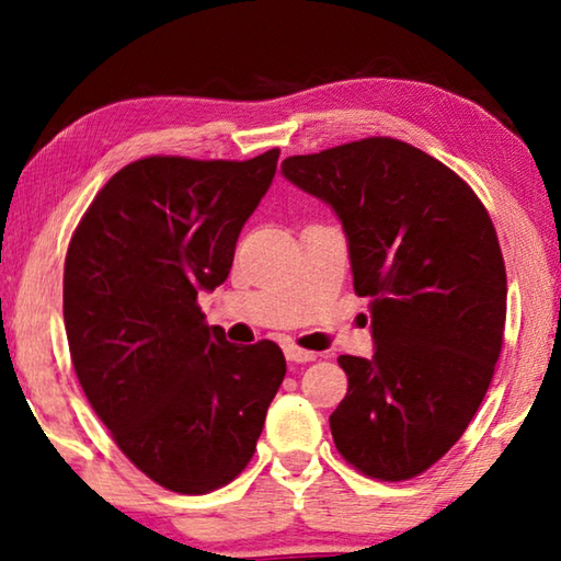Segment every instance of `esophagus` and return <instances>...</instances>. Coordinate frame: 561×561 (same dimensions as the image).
Instances as JSON below:
<instances>
[{"mask_svg":"<svg viewBox=\"0 0 561 561\" xmlns=\"http://www.w3.org/2000/svg\"><path fill=\"white\" fill-rule=\"evenodd\" d=\"M284 356H287L289 360H294V364H309V360H317L319 358V354H314V351L299 348V346H294V344L284 346Z\"/></svg>","mask_w":561,"mask_h":561,"instance_id":"esophagus-1","label":"esophagus"}]
</instances>
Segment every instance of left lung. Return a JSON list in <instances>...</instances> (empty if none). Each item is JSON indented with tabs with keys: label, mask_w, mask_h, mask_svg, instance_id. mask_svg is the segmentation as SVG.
Returning a JSON list of instances; mask_svg holds the SVG:
<instances>
[{
	"label": "left lung",
	"mask_w": 561,
	"mask_h": 561,
	"mask_svg": "<svg viewBox=\"0 0 561 561\" xmlns=\"http://www.w3.org/2000/svg\"><path fill=\"white\" fill-rule=\"evenodd\" d=\"M282 173L334 207L354 291L371 299L374 358L339 356L336 450L368 478L411 480L460 440L495 374L507 317L495 225L458 173L396 138L291 156Z\"/></svg>",
	"instance_id": "obj_1"
}]
</instances>
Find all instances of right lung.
<instances>
[{"label": "right lung", "mask_w": 561, "mask_h": 561, "mask_svg": "<svg viewBox=\"0 0 561 561\" xmlns=\"http://www.w3.org/2000/svg\"><path fill=\"white\" fill-rule=\"evenodd\" d=\"M277 160L279 148L140 158L99 190L66 252L64 324L83 393L123 455L180 495L247 468L287 374L274 341L230 344L197 307L230 274Z\"/></svg>", "instance_id": "add662e5"}]
</instances>
